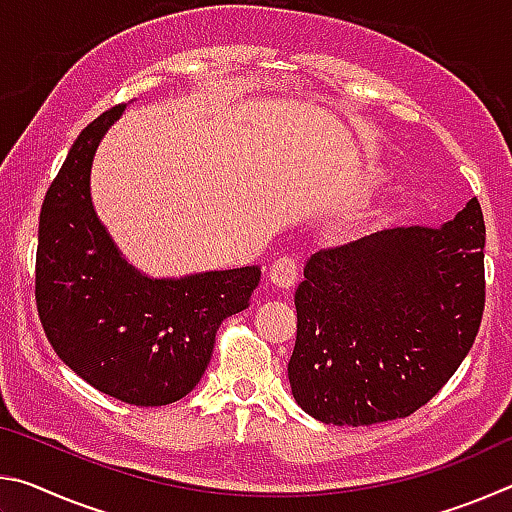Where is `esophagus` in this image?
Here are the masks:
<instances>
[{"instance_id":"esophagus-1","label":"esophagus","mask_w":512,"mask_h":512,"mask_svg":"<svg viewBox=\"0 0 512 512\" xmlns=\"http://www.w3.org/2000/svg\"><path fill=\"white\" fill-rule=\"evenodd\" d=\"M298 271H300L298 259L291 257V255H282L273 262L271 273H268V280H271L275 287L289 289L298 282Z\"/></svg>"}]
</instances>
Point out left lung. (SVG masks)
Masks as SVG:
<instances>
[{"instance_id": "obj_1", "label": "left lung", "mask_w": 512, "mask_h": 512, "mask_svg": "<svg viewBox=\"0 0 512 512\" xmlns=\"http://www.w3.org/2000/svg\"><path fill=\"white\" fill-rule=\"evenodd\" d=\"M483 248L472 198L443 228H393L311 255L289 359L296 402L339 427L406 418L427 404L479 334Z\"/></svg>"}]
</instances>
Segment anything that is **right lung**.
Wrapping results in <instances>:
<instances>
[{
    "label": "right lung",
    "mask_w": 512,
    "mask_h": 512,
    "mask_svg": "<svg viewBox=\"0 0 512 512\" xmlns=\"http://www.w3.org/2000/svg\"><path fill=\"white\" fill-rule=\"evenodd\" d=\"M112 106L69 149L40 210L36 305L51 348L97 391L135 406L183 400L212 359L216 332L248 307L262 268L151 280L128 266L90 201V167Z\"/></svg>",
    "instance_id": "right-lung-1"
}]
</instances>
